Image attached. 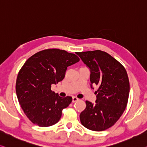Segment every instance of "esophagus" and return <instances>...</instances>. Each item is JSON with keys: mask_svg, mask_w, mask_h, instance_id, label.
<instances>
[{"mask_svg": "<svg viewBox=\"0 0 147 147\" xmlns=\"http://www.w3.org/2000/svg\"><path fill=\"white\" fill-rule=\"evenodd\" d=\"M79 100L78 98H77L76 96H73V98H72V102H76V101H78Z\"/></svg>", "mask_w": 147, "mask_h": 147, "instance_id": "34e87169", "label": "esophagus"}]
</instances>
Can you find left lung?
Returning a JSON list of instances; mask_svg holds the SVG:
<instances>
[{
	"label": "left lung",
	"mask_w": 147,
	"mask_h": 147,
	"mask_svg": "<svg viewBox=\"0 0 147 147\" xmlns=\"http://www.w3.org/2000/svg\"><path fill=\"white\" fill-rule=\"evenodd\" d=\"M89 67L91 87L96 85L95 103L86 101L81 112L82 125L90 130L101 131L112 127L118 120L127 106L129 81L127 71L109 54L97 50L77 53Z\"/></svg>",
	"instance_id": "8db88e82"
}]
</instances>
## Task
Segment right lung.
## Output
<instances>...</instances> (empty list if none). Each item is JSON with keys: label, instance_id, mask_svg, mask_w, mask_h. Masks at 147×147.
Returning a JSON list of instances; mask_svg holds the SVG:
<instances>
[{"label": "right lung", "instance_id": "right-lung-1", "mask_svg": "<svg viewBox=\"0 0 147 147\" xmlns=\"http://www.w3.org/2000/svg\"><path fill=\"white\" fill-rule=\"evenodd\" d=\"M80 61L75 54L60 49H47L31 56L20 69L16 83L19 103L31 122L49 127L58 122L62 111L71 102L51 91L62 81L67 67Z\"/></svg>", "mask_w": 147, "mask_h": 147}]
</instances>
